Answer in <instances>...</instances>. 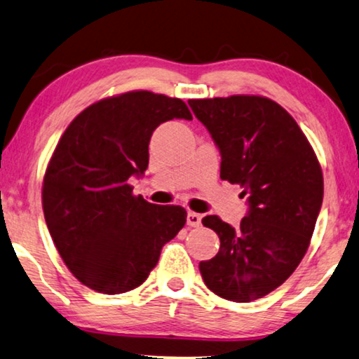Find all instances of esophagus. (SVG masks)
I'll return each instance as SVG.
<instances>
[{
	"mask_svg": "<svg viewBox=\"0 0 359 359\" xmlns=\"http://www.w3.org/2000/svg\"><path fill=\"white\" fill-rule=\"evenodd\" d=\"M200 223H202V215L195 213V212L187 213V224H189V226H200Z\"/></svg>",
	"mask_w": 359,
	"mask_h": 359,
	"instance_id": "1",
	"label": "esophagus"
}]
</instances>
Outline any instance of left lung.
<instances>
[{"mask_svg": "<svg viewBox=\"0 0 359 359\" xmlns=\"http://www.w3.org/2000/svg\"><path fill=\"white\" fill-rule=\"evenodd\" d=\"M222 152L219 177L243 187L250 212L233 228L202 219L219 238L218 255L200 262L203 283L233 302L279 287L309 250L323 200L320 162L295 119L259 95L189 100Z\"/></svg>", "mask_w": 359, "mask_h": 359, "instance_id": "left-lung-1", "label": "left lung"}]
</instances>
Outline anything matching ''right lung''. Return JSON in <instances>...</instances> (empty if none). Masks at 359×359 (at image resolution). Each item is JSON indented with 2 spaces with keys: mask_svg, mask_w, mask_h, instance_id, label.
<instances>
[{
  "mask_svg": "<svg viewBox=\"0 0 359 359\" xmlns=\"http://www.w3.org/2000/svg\"><path fill=\"white\" fill-rule=\"evenodd\" d=\"M174 118L192 119L182 100L135 90L90 104L57 142L42 208L65 266L92 290L140 287L187 222L185 208L146 202L128 184L147 169L152 133Z\"/></svg>",
  "mask_w": 359,
  "mask_h": 359,
  "instance_id": "add662e5",
  "label": "right lung"
}]
</instances>
